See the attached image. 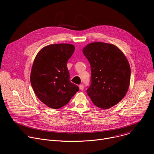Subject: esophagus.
<instances>
[{"label":"esophagus","instance_id":"esophagus-1","mask_svg":"<svg viewBox=\"0 0 154 154\" xmlns=\"http://www.w3.org/2000/svg\"><path fill=\"white\" fill-rule=\"evenodd\" d=\"M79 88L80 90H83L84 88V85L83 84H81L79 85Z\"/></svg>","mask_w":154,"mask_h":154}]
</instances>
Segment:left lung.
Instances as JSON below:
<instances>
[{
    "label": "left lung",
    "instance_id": "1",
    "mask_svg": "<svg viewBox=\"0 0 154 154\" xmlns=\"http://www.w3.org/2000/svg\"><path fill=\"white\" fill-rule=\"evenodd\" d=\"M83 53L91 66L87 94L97 107L111 108L123 99L128 89L131 71L125 56L115 45L101 42L89 44Z\"/></svg>",
    "mask_w": 154,
    "mask_h": 154
}]
</instances>
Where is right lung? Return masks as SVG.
Instances as JSON below:
<instances>
[{
  "mask_svg": "<svg viewBox=\"0 0 154 154\" xmlns=\"http://www.w3.org/2000/svg\"><path fill=\"white\" fill-rule=\"evenodd\" d=\"M75 47L57 44L42 48L35 57L30 82L38 98L48 106L58 109L66 105L79 90L69 80L67 62Z\"/></svg>",
  "mask_w": 154,
  "mask_h": 154,
  "instance_id": "add662e5",
  "label": "right lung"
}]
</instances>
